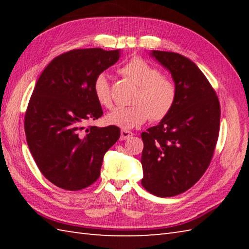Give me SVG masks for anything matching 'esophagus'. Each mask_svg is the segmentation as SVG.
Returning a JSON list of instances; mask_svg holds the SVG:
<instances>
[{
    "label": "esophagus",
    "instance_id": "obj_1",
    "mask_svg": "<svg viewBox=\"0 0 249 249\" xmlns=\"http://www.w3.org/2000/svg\"><path fill=\"white\" fill-rule=\"evenodd\" d=\"M134 134L131 133L129 130H126V129H122L121 130V140H127L129 139L130 137H133Z\"/></svg>",
    "mask_w": 249,
    "mask_h": 249
}]
</instances>
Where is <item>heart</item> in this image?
Listing matches in <instances>:
<instances>
[{
  "mask_svg": "<svg viewBox=\"0 0 249 249\" xmlns=\"http://www.w3.org/2000/svg\"><path fill=\"white\" fill-rule=\"evenodd\" d=\"M120 73L137 86L129 107H120L106 116V122L123 129H130L152 121H160L170 113L177 100V86L172 79L142 57H133L121 67ZM93 91L105 108L112 107V93L107 76L99 73L94 79Z\"/></svg>",
  "mask_w": 249,
  "mask_h": 249,
  "instance_id": "b5f03b06",
  "label": "heart"
}]
</instances>
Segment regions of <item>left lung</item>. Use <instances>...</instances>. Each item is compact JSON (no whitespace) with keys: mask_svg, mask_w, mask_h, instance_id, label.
I'll use <instances>...</instances> for the list:
<instances>
[{"mask_svg":"<svg viewBox=\"0 0 249 249\" xmlns=\"http://www.w3.org/2000/svg\"><path fill=\"white\" fill-rule=\"evenodd\" d=\"M177 86V100L160 123L141 134V184L157 197L186 192L209 168L219 135L220 105L198 66L176 52L153 50Z\"/></svg>","mask_w":249,"mask_h":249,"instance_id":"left-lung-1","label":"left lung"}]
</instances>
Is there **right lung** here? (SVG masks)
Segmentation results:
<instances>
[{
  "label": "right lung",
  "mask_w": 249,
  "mask_h": 249,
  "mask_svg": "<svg viewBox=\"0 0 249 249\" xmlns=\"http://www.w3.org/2000/svg\"><path fill=\"white\" fill-rule=\"evenodd\" d=\"M119 50L72 49L57 55L41 72L24 115L31 154L55 186L80 190L97 181L105 153L120 128L88 126L103 115L94 79L118 62Z\"/></svg>",
  "instance_id": "add662e5"
}]
</instances>
